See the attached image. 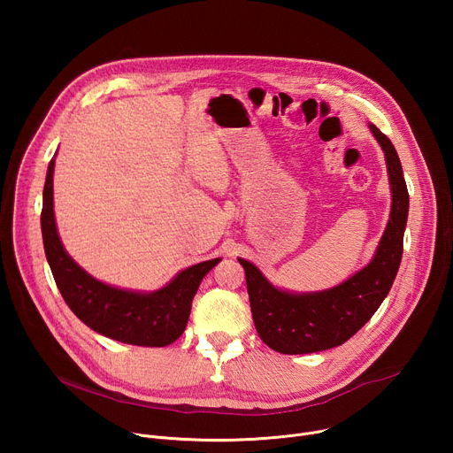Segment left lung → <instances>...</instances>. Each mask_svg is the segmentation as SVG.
<instances>
[{"label":"left lung","mask_w":453,"mask_h":453,"mask_svg":"<svg viewBox=\"0 0 453 453\" xmlns=\"http://www.w3.org/2000/svg\"><path fill=\"white\" fill-rule=\"evenodd\" d=\"M369 127L385 152L393 189L391 219L371 264L335 288L288 294L273 287L250 262L238 257L245 271L256 332L278 353L303 355L344 344L372 317L398 274L409 215V191L391 140L376 125Z\"/></svg>","instance_id":"8db88e82"}]
</instances>
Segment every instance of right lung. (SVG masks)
I'll return each mask as SVG.
<instances>
[{
	"label": "right lung",
	"instance_id": "obj_1",
	"mask_svg": "<svg viewBox=\"0 0 453 453\" xmlns=\"http://www.w3.org/2000/svg\"><path fill=\"white\" fill-rule=\"evenodd\" d=\"M53 165L51 159L42 191L41 229L46 260L64 301L86 326L109 339L150 348L177 341L188 325L193 296L220 257L179 273L165 288L152 294L100 283L72 260L58 240L53 217Z\"/></svg>",
	"mask_w": 453,
	"mask_h": 453
}]
</instances>
